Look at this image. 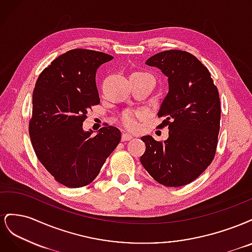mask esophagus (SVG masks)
<instances>
[{"mask_svg": "<svg viewBox=\"0 0 252 252\" xmlns=\"http://www.w3.org/2000/svg\"><path fill=\"white\" fill-rule=\"evenodd\" d=\"M133 139V136L131 134H129L127 132H124L123 134H122V141L125 142V141H130Z\"/></svg>", "mask_w": 252, "mask_h": 252, "instance_id": "1", "label": "esophagus"}]
</instances>
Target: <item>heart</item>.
Returning <instances> with one entry per match:
<instances>
[{"label":"heart","instance_id":"b5f03b06","mask_svg":"<svg viewBox=\"0 0 252 252\" xmlns=\"http://www.w3.org/2000/svg\"><path fill=\"white\" fill-rule=\"evenodd\" d=\"M142 116L140 111H125L121 117L122 124L128 129H136L139 126V118Z\"/></svg>","mask_w":252,"mask_h":252}]
</instances>
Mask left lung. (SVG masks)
<instances>
[{
	"label": "left lung",
	"mask_w": 252,
	"mask_h": 252,
	"mask_svg": "<svg viewBox=\"0 0 252 252\" xmlns=\"http://www.w3.org/2000/svg\"><path fill=\"white\" fill-rule=\"evenodd\" d=\"M145 64L168 78L169 90L158 116L164 118L159 126H168L169 136L164 142L142 136L146 150L140 161L159 184L184 186L215 158L220 120L219 91L207 68L187 51L158 52Z\"/></svg>",
	"instance_id": "8db88e82"
}]
</instances>
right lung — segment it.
<instances>
[{
    "instance_id": "add662e5",
    "label": "right lung",
    "mask_w": 252,
    "mask_h": 252,
    "mask_svg": "<svg viewBox=\"0 0 252 252\" xmlns=\"http://www.w3.org/2000/svg\"><path fill=\"white\" fill-rule=\"evenodd\" d=\"M112 59L100 51L72 49L52 61L35 83L30 140L39 161L67 187L90 184L121 141L117 127H103L95 135L83 129L88 109L100 103L97 68Z\"/></svg>"
}]
</instances>
